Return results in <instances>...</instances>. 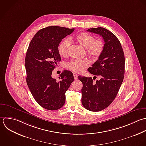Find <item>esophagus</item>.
Returning <instances> with one entry per match:
<instances>
[{"label":"esophagus","instance_id":"esophagus-1","mask_svg":"<svg viewBox=\"0 0 146 146\" xmlns=\"http://www.w3.org/2000/svg\"><path fill=\"white\" fill-rule=\"evenodd\" d=\"M73 76H74V80H77V79L78 76H77V74L76 73H73Z\"/></svg>","mask_w":146,"mask_h":146}]
</instances>
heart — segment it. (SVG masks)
<instances>
[{
	"label": "heart",
	"mask_w": 146,
	"mask_h": 146,
	"mask_svg": "<svg viewBox=\"0 0 146 146\" xmlns=\"http://www.w3.org/2000/svg\"><path fill=\"white\" fill-rule=\"evenodd\" d=\"M77 43L86 49L89 56L93 58H98L103 53L105 48V43L101 39L95 40L94 37L86 32H81L76 36L74 38ZM70 41L69 38H65L58 45V50L59 54L64 57L68 55ZM89 65L86 60H78L73 59L66 63V66L69 69L81 72Z\"/></svg>",
	"instance_id": "b5f03b06"
}]
</instances>
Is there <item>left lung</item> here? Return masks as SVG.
Instances as JSON below:
<instances>
[{"label":"left lung","mask_w":146,"mask_h":146,"mask_svg":"<svg viewBox=\"0 0 146 146\" xmlns=\"http://www.w3.org/2000/svg\"><path fill=\"white\" fill-rule=\"evenodd\" d=\"M88 32L100 35L105 42L103 53L88 68L90 73L100 77L94 78L79 76L83 84L82 104L87 110L99 111L108 108L116 97L124 78L125 55L118 38L111 32L102 27L90 28Z\"/></svg>","instance_id":"left-lung-1"}]
</instances>
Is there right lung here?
I'll use <instances>...</instances> for the list:
<instances>
[{"label":"right lung","mask_w":146,"mask_h":146,"mask_svg":"<svg viewBox=\"0 0 146 146\" xmlns=\"http://www.w3.org/2000/svg\"><path fill=\"white\" fill-rule=\"evenodd\" d=\"M74 28L49 26L39 30L31 41L25 65L26 81L36 101L43 108L56 110L65 102V93L74 81L72 72L64 70L57 81L52 71L61 61L58 46L61 40Z\"/></svg>","instance_id":"1"}]
</instances>
